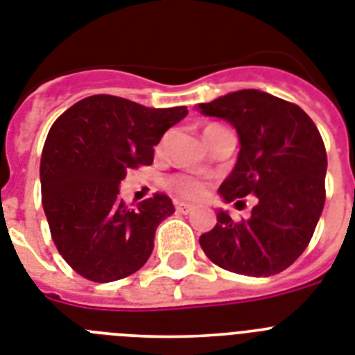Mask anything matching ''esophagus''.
I'll return each mask as SVG.
<instances>
[{"label": "esophagus", "instance_id": "34e87169", "mask_svg": "<svg viewBox=\"0 0 355 355\" xmlns=\"http://www.w3.org/2000/svg\"><path fill=\"white\" fill-rule=\"evenodd\" d=\"M193 209H195V206H193V204H186V202H178L177 204V211L182 213V215H189Z\"/></svg>", "mask_w": 355, "mask_h": 355}]
</instances>
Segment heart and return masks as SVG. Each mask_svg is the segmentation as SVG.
I'll return each mask as SVG.
<instances>
[{"instance_id":"heart-1","label":"heart","mask_w":355,"mask_h":355,"mask_svg":"<svg viewBox=\"0 0 355 355\" xmlns=\"http://www.w3.org/2000/svg\"><path fill=\"white\" fill-rule=\"evenodd\" d=\"M171 187L178 195H182L186 198H197L206 191V184L202 180H198L189 175H178V177L171 178Z\"/></svg>"}]
</instances>
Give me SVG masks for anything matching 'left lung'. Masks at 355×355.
<instances>
[{"instance_id": "left-lung-1", "label": "left lung", "mask_w": 355, "mask_h": 355, "mask_svg": "<svg viewBox=\"0 0 355 355\" xmlns=\"http://www.w3.org/2000/svg\"><path fill=\"white\" fill-rule=\"evenodd\" d=\"M197 111L232 123L241 144L220 198L235 206L248 195L257 200L243 223L218 209L217 226L200 235L204 253L250 277L286 270L306 250L324 206L327 151L315 123L299 105L259 89L198 103Z\"/></svg>"}]
</instances>
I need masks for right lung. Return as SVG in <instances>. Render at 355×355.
<instances>
[{
    "mask_svg": "<svg viewBox=\"0 0 355 355\" xmlns=\"http://www.w3.org/2000/svg\"><path fill=\"white\" fill-rule=\"evenodd\" d=\"M187 114L96 94L69 107L49 131L40 164L42 202L58 252L74 272L112 282L148 262L155 232L175 213L166 195L128 207L120 182L149 166L155 146Z\"/></svg>",
    "mask_w": 355,
    "mask_h": 355,
    "instance_id": "obj_1",
    "label": "right lung"
}]
</instances>
